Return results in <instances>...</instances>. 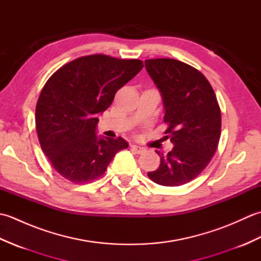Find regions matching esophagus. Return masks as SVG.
I'll return each mask as SVG.
<instances>
[{
  "mask_svg": "<svg viewBox=\"0 0 261 261\" xmlns=\"http://www.w3.org/2000/svg\"><path fill=\"white\" fill-rule=\"evenodd\" d=\"M131 149L136 153H142V152L146 151V148H143L141 146H138V145H131Z\"/></svg>",
  "mask_w": 261,
  "mask_h": 261,
  "instance_id": "34e87169",
  "label": "esophagus"
}]
</instances>
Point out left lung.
<instances>
[{
	"label": "left lung",
	"mask_w": 261,
	"mask_h": 261,
	"mask_svg": "<svg viewBox=\"0 0 261 261\" xmlns=\"http://www.w3.org/2000/svg\"><path fill=\"white\" fill-rule=\"evenodd\" d=\"M149 76L162 95L165 131L174 145L160 157L157 170L149 171L152 181L180 186L197 177L211 162L221 135V111L215 93L205 76L179 60H145Z\"/></svg>",
	"instance_id": "obj_1"
}]
</instances>
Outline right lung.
Instances as JSON below:
<instances>
[{
  "instance_id": "obj_1",
  "label": "right lung",
  "mask_w": 261,
  "mask_h": 261,
  "mask_svg": "<svg viewBox=\"0 0 261 261\" xmlns=\"http://www.w3.org/2000/svg\"><path fill=\"white\" fill-rule=\"evenodd\" d=\"M142 67L138 59L92 55L66 64L43 86L36 108L39 142L66 179L83 184L98 178L129 146L121 137L97 136L98 115Z\"/></svg>"
}]
</instances>
